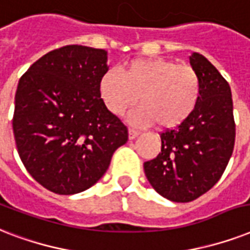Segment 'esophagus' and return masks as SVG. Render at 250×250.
Wrapping results in <instances>:
<instances>
[{
    "label": "esophagus",
    "mask_w": 250,
    "mask_h": 250,
    "mask_svg": "<svg viewBox=\"0 0 250 250\" xmlns=\"http://www.w3.org/2000/svg\"><path fill=\"white\" fill-rule=\"evenodd\" d=\"M139 134H141V133H139L138 130H134V129H129V139L137 138Z\"/></svg>",
    "instance_id": "obj_1"
}]
</instances>
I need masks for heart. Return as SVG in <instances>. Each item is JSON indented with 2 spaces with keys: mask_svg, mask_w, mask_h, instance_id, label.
I'll use <instances>...</instances> for the list:
<instances>
[{
  "mask_svg": "<svg viewBox=\"0 0 250 250\" xmlns=\"http://www.w3.org/2000/svg\"><path fill=\"white\" fill-rule=\"evenodd\" d=\"M201 92L198 71L167 59L133 60L120 74L109 70L99 81V95L112 115H125L139 96L141 107L131 115V123H158L162 129L183 125L198 107Z\"/></svg>",
  "mask_w": 250,
  "mask_h": 250,
  "instance_id": "b5f03b06",
  "label": "heart"
}]
</instances>
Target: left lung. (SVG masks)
<instances>
[{
	"label": "left lung",
	"mask_w": 250,
	"mask_h": 250,
	"mask_svg": "<svg viewBox=\"0 0 250 250\" xmlns=\"http://www.w3.org/2000/svg\"><path fill=\"white\" fill-rule=\"evenodd\" d=\"M202 92L193 115L160 133L162 150L143 163L152 188L173 202L194 201L215 185L231 159L236 125L229 84L206 57L194 52Z\"/></svg>",
	"instance_id": "obj_1"
}]
</instances>
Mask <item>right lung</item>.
Instances as JSON below:
<instances>
[{"label":"right lung","mask_w":250,"mask_h":250,"mask_svg":"<svg viewBox=\"0 0 250 250\" xmlns=\"http://www.w3.org/2000/svg\"><path fill=\"white\" fill-rule=\"evenodd\" d=\"M107 52L65 45L32 63L15 94L13 131L23 166L48 190L92 187L127 142V127L99 95Z\"/></svg>","instance_id":"obj_1"}]
</instances>
